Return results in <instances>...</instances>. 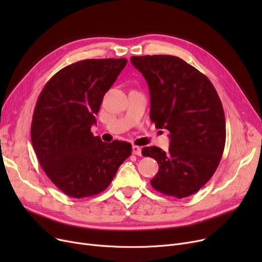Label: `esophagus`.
<instances>
[{"mask_svg":"<svg viewBox=\"0 0 262 262\" xmlns=\"http://www.w3.org/2000/svg\"><path fill=\"white\" fill-rule=\"evenodd\" d=\"M133 154L137 155V156H141V147L137 146V145H133Z\"/></svg>","mask_w":262,"mask_h":262,"instance_id":"obj_1","label":"esophagus"}]
</instances>
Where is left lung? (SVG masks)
Listing matches in <instances>:
<instances>
[{"instance_id":"8db88e82","label":"left lung","mask_w":262,"mask_h":262,"mask_svg":"<svg viewBox=\"0 0 262 262\" xmlns=\"http://www.w3.org/2000/svg\"><path fill=\"white\" fill-rule=\"evenodd\" d=\"M149 89V119L170 132V147L142 148L159 166L150 185L177 199L198 192L221 161L226 139L223 106L207 76L171 55L132 56Z\"/></svg>"}]
</instances>
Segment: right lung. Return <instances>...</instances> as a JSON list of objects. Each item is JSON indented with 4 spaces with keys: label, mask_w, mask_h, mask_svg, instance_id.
I'll use <instances>...</instances> for the list:
<instances>
[{
    "label": "right lung",
    "mask_w": 262,
    "mask_h": 262,
    "mask_svg": "<svg viewBox=\"0 0 262 262\" xmlns=\"http://www.w3.org/2000/svg\"><path fill=\"white\" fill-rule=\"evenodd\" d=\"M126 63V58L77 61L55 74L39 95L33 147L51 182L68 196L101 193L132 154L130 143H106L90 130L105 93Z\"/></svg>",
    "instance_id": "right-lung-1"
}]
</instances>
